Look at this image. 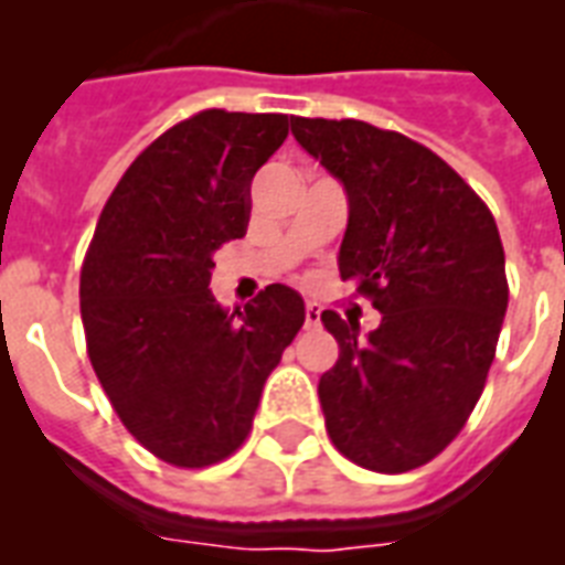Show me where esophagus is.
Returning <instances> with one entry per match:
<instances>
[{
    "label": "esophagus",
    "instance_id": "esophagus-1",
    "mask_svg": "<svg viewBox=\"0 0 565 565\" xmlns=\"http://www.w3.org/2000/svg\"><path fill=\"white\" fill-rule=\"evenodd\" d=\"M319 319H322V308H319L317 301H308V305H305V322H308L310 328H317Z\"/></svg>",
    "mask_w": 565,
    "mask_h": 565
}]
</instances>
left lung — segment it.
Listing matches in <instances>:
<instances>
[{
    "instance_id": "8db88e82",
    "label": "left lung",
    "mask_w": 565,
    "mask_h": 565,
    "mask_svg": "<svg viewBox=\"0 0 565 565\" xmlns=\"http://www.w3.org/2000/svg\"><path fill=\"white\" fill-rule=\"evenodd\" d=\"M305 152L349 195L337 266L381 326L326 310L340 358L319 377V404L340 455L372 472L437 457L481 398L508 310L499 228L443 158L361 119L290 122Z\"/></svg>"
}]
</instances>
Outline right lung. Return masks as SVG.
<instances>
[{"mask_svg": "<svg viewBox=\"0 0 565 565\" xmlns=\"http://www.w3.org/2000/svg\"><path fill=\"white\" fill-rule=\"evenodd\" d=\"M290 122L202 110L163 131L119 179L84 257L93 370L131 437L172 466H211L243 446L305 322L284 284L234 313L207 290L213 252L246 234L252 179Z\"/></svg>", "mask_w": 565, "mask_h": 565, "instance_id": "obj_1", "label": "right lung"}]
</instances>
